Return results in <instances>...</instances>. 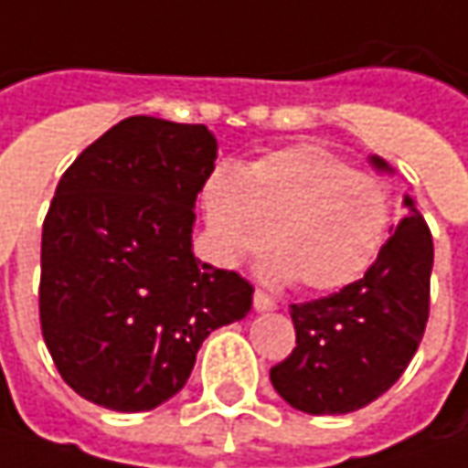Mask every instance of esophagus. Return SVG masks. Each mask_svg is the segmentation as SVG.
Instances as JSON below:
<instances>
[{"mask_svg":"<svg viewBox=\"0 0 468 468\" xmlns=\"http://www.w3.org/2000/svg\"><path fill=\"white\" fill-rule=\"evenodd\" d=\"M278 304H275V299H270L264 291H254V310L257 313H270V310H275Z\"/></svg>","mask_w":468,"mask_h":468,"instance_id":"1","label":"esophagus"}]
</instances>
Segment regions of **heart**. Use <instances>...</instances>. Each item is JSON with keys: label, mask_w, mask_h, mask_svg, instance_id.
I'll list each match as a JSON object with an SVG mask.
<instances>
[{"label": "heart", "mask_w": 468, "mask_h": 468, "mask_svg": "<svg viewBox=\"0 0 468 468\" xmlns=\"http://www.w3.org/2000/svg\"><path fill=\"white\" fill-rule=\"evenodd\" d=\"M211 249L222 264L260 254L270 281L342 291L368 275L387 246L392 207L387 187L317 143L267 153L238 169H219L204 187Z\"/></svg>", "instance_id": "heart-1"}]
</instances>
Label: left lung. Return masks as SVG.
Wrapping results in <instances>:
<instances>
[{"label": "left lung", "instance_id": "left-lung-1", "mask_svg": "<svg viewBox=\"0 0 468 468\" xmlns=\"http://www.w3.org/2000/svg\"><path fill=\"white\" fill-rule=\"evenodd\" d=\"M376 172L392 166L371 155ZM405 217L368 275L339 293L291 304L296 346L270 368L275 392L310 416H342L381 398L413 360L426 317L434 264L431 233L410 196Z\"/></svg>", "mask_w": 468, "mask_h": 468}]
</instances>
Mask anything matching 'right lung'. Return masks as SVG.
<instances>
[{
    "label": "right lung",
    "instance_id": "obj_1",
    "mask_svg": "<svg viewBox=\"0 0 468 468\" xmlns=\"http://www.w3.org/2000/svg\"><path fill=\"white\" fill-rule=\"evenodd\" d=\"M217 161L204 124L132 116L58 182L42 228L44 344L70 389L140 413L175 398L211 331L254 289L193 254L196 198Z\"/></svg>",
    "mask_w": 468,
    "mask_h": 468
}]
</instances>
